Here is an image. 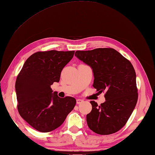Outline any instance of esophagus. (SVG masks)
Wrapping results in <instances>:
<instances>
[{
  "instance_id": "esophagus-1",
  "label": "esophagus",
  "mask_w": 155,
  "mask_h": 155,
  "mask_svg": "<svg viewBox=\"0 0 155 155\" xmlns=\"http://www.w3.org/2000/svg\"><path fill=\"white\" fill-rule=\"evenodd\" d=\"M82 102H83V100H81V99H77V104H82Z\"/></svg>"
}]
</instances>
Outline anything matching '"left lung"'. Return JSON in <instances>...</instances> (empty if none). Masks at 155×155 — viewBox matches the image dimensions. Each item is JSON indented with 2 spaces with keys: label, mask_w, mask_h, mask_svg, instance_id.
I'll return each mask as SVG.
<instances>
[{
  "label": "left lung",
  "mask_w": 155,
  "mask_h": 155,
  "mask_svg": "<svg viewBox=\"0 0 155 155\" xmlns=\"http://www.w3.org/2000/svg\"><path fill=\"white\" fill-rule=\"evenodd\" d=\"M75 56L91 67L93 87L99 93L105 92L106 101L100 106L91 101L92 109L86 115L88 126L99 135L114 134L126 124L137 102L134 67L112 48L77 51Z\"/></svg>",
  "instance_id": "left-lung-1"
}]
</instances>
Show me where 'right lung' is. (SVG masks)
<instances>
[{
	"instance_id": "right-lung-1",
	"label": "right lung",
	"mask_w": 155,
	"mask_h": 155,
	"mask_svg": "<svg viewBox=\"0 0 155 155\" xmlns=\"http://www.w3.org/2000/svg\"><path fill=\"white\" fill-rule=\"evenodd\" d=\"M74 51L37 52L26 61L18 75L15 89L20 116L36 130L49 132L59 127L76 104V99L60 98L51 85L59 82L64 67Z\"/></svg>"
}]
</instances>
